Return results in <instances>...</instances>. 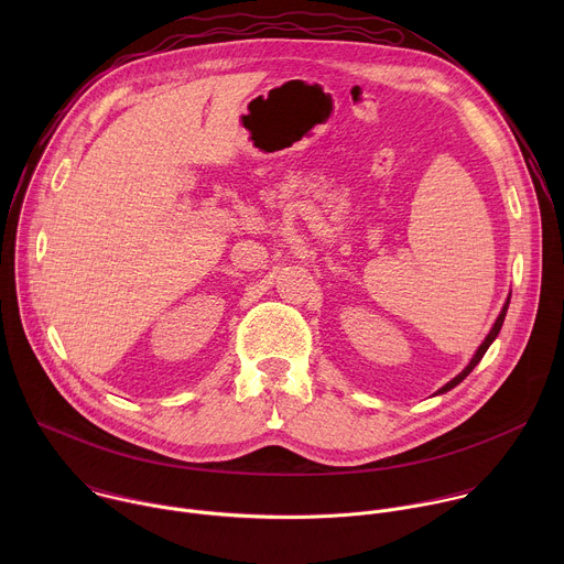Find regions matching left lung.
Returning a JSON list of instances; mask_svg holds the SVG:
<instances>
[{
    "label": "left lung",
    "mask_w": 564,
    "mask_h": 564,
    "mask_svg": "<svg viewBox=\"0 0 564 564\" xmlns=\"http://www.w3.org/2000/svg\"><path fill=\"white\" fill-rule=\"evenodd\" d=\"M507 310H509V296H507V301H505V305H502V312H500V316L496 318V324H494V328L489 330V335L485 337V341H481V344H479V348L475 350V355L470 357V361L466 364V368H464V370H462L459 375H455V377H453V379H451L448 383H444V386H442V388H440V390H437L435 394H444V392H448L451 388H455L457 383H462V381H464V379H466V377L470 375V370H473V368H475V366L479 364V359H481V357H485V352L489 350V346H491V344L496 341V337L500 335V330H502V324H505V316H507Z\"/></svg>",
    "instance_id": "left-lung-1"
}]
</instances>
